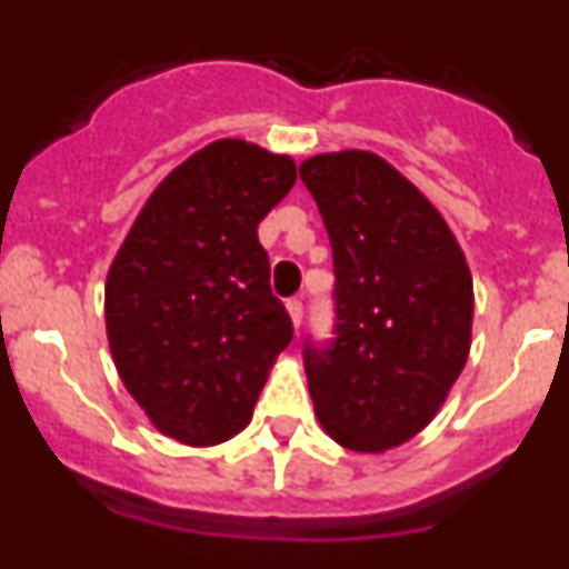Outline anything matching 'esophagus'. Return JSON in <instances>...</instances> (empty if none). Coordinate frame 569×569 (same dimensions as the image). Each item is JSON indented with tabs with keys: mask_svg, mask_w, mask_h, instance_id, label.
Instances as JSON below:
<instances>
[{
	"mask_svg": "<svg viewBox=\"0 0 569 569\" xmlns=\"http://www.w3.org/2000/svg\"><path fill=\"white\" fill-rule=\"evenodd\" d=\"M288 313H290V321H293V328L299 330L301 316H305V308H301V301H299V299H290V301H288Z\"/></svg>",
	"mask_w": 569,
	"mask_h": 569,
	"instance_id": "obj_1",
	"label": "esophagus"
}]
</instances>
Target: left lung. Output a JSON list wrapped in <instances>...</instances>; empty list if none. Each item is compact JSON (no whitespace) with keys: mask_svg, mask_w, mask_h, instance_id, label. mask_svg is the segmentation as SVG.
<instances>
[{"mask_svg":"<svg viewBox=\"0 0 569 569\" xmlns=\"http://www.w3.org/2000/svg\"><path fill=\"white\" fill-rule=\"evenodd\" d=\"M333 244L336 345L308 347L316 416L336 445L387 453L441 410L472 345V276L445 216L370 150L305 159Z\"/></svg>","mask_w":569,"mask_h":569,"instance_id":"1","label":"left lung"}]
</instances>
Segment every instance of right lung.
Listing matches in <instances>:
<instances>
[{
    "label": "right lung",
    "mask_w": 569,
    "mask_h": 569,
    "mask_svg": "<svg viewBox=\"0 0 569 569\" xmlns=\"http://www.w3.org/2000/svg\"><path fill=\"white\" fill-rule=\"evenodd\" d=\"M293 184L288 153L216 139L156 184L110 261V356L168 439H233L293 339L259 244V222Z\"/></svg>",
    "instance_id": "add662e5"
}]
</instances>
